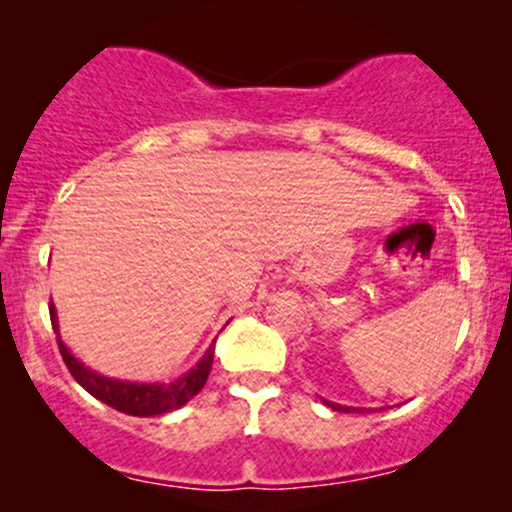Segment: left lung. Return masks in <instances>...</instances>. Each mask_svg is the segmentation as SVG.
Segmentation results:
<instances>
[{"label": "left lung", "mask_w": 512, "mask_h": 512, "mask_svg": "<svg viewBox=\"0 0 512 512\" xmlns=\"http://www.w3.org/2000/svg\"><path fill=\"white\" fill-rule=\"evenodd\" d=\"M322 402H325L330 409H334V411H346V414H354V411H358V414H363V411H368V409H361V407H344V404L330 402V399H322Z\"/></svg>", "instance_id": "obj_1"}]
</instances>
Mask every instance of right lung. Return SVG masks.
<instances>
[{
  "label": "right lung",
  "instance_id": "obj_1",
  "mask_svg": "<svg viewBox=\"0 0 512 512\" xmlns=\"http://www.w3.org/2000/svg\"><path fill=\"white\" fill-rule=\"evenodd\" d=\"M50 317L52 327H55L57 332L60 354L64 358V363H67L69 373L74 375L76 383L84 387L88 395L101 399L103 404H108V407L129 416H158L185 407V404L202 390L204 383H207L211 363H214L216 342H211L209 349L204 351V356L199 358L195 366L187 370L185 375H180V378L168 380V383H134V380L108 378V375L96 373V370L88 368L84 361H79V358L69 351V346L62 342L55 305H50Z\"/></svg>",
  "mask_w": 512,
  "mask_h": 512
}]
</instances>
